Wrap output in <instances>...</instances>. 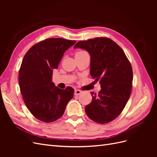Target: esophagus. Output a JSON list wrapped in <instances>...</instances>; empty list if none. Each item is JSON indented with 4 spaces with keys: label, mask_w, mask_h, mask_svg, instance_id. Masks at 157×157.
<instances>
[{
    "label": "esophagus",
    "mask_w": 157,
    "mask_h": 157,
    "mask_svg": "<svg viewBox=\"0 0 157 157\" xmlns=\"http://www.w3.org/2000/svg\"><path fill=\"white\" fill-rule=\"evenodd\" d=\"M81 91L79 90H75V96H78V95H80V94H81Z\"/></svg>",
    "instance_id": "esophagus-1"
}]
</instances>
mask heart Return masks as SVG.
Here are the masks:
<instances>
[{"instance_id":"obj_1","label":"heart","mask_w":157,"mask_h":157,"mask_svg":"<svg viewBox=\"0 0 157 157\" xmlns=\"http://www.w3.org/2000/svg\"><path fill=\"white\" fill-rule=\"evenodd\" d=\"M82 52H83V51H80V52H77V54H79V53H82Z\"/></svg>"}]
</instances>
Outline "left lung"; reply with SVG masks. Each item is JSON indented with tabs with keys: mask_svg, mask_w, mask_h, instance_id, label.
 I'll list each match as a JSON object with an SVG mask.
<instances>
[{
	"mask_svg": "<svg viewBox=\"0 0 157 157\" xmlns=\"http://www.w3.org/2000/svg\"><path fill=\"white\" fill-rule=\"evenodd\" d=\"M74 48L86 50L90 56V75L99 80L101 90L91 92L92 101L85 107L88 117L99 124L111 122L120 115L129 99L133 72L124 51L105 37L79 41Z\"/></svg>",
	"mask_w": 157,
	"mask_h": 157,
	"instance_id": "1",
	"label": "left lung"
}]
</instances>
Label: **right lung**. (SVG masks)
<instances>
[{"label": "right lung", "instance_id": "right-lung-1", "mask_svg": "<svg viewBox=\"0 0 157 157\" xmlns=\"http://www.w3.org/2000/svg\"><path fill=\"white\" fill-rule=\"evenodd\" d=\"M75 43L61 38L46 39L33 46L23 59L19 72L20 92L31 113L42 122L58 120L73 97L72 87L63 90L55 86L52 73L65 52Z\"/></svg>", "mask_w": 157, "mask_h": 157}]
</instances>
